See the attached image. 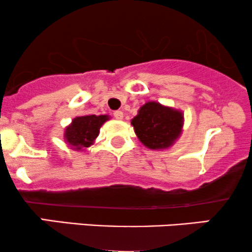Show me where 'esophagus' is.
Listing matches in <instances>:
<instances>
[{
	"mask_svg": "<svg viewBox=\"0 0 252 252\" xmlns=\"http://www.w3.org/2000/svg\"><path fill=\"white\" fill-rule=\"evenodd\" d=\"M113 115H114L115 119H118V120H121L124 118V113L121 111H115L114 113H113Z\"/></svg>",
	"mask_w": 252,
	"mask_h": 252,
	"instance_id": "esophagus-1",
	"label": "esophagus"
}]
</instances>
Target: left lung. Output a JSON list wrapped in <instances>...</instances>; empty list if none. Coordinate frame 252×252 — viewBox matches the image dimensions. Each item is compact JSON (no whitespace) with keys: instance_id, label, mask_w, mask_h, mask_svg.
<instances>
[{"instance_id":"obj_1","label":"left lung","mask_w":252,"mask_h":252,"mask_svg":"<svg viewBox=\"0 0 252 252\" xmlns=\"http://www.w3.org/2000/svg\"><path fill=\"white\" fill-rule=\"evenodd\" d=\"M184 117L180 111L159 102H146L138 111L131 124L139 140L151 150L172 146L180 137Z\"/></svg>"}]
</instances>
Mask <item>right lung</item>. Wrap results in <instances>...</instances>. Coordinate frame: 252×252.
<instances>
[{"instance_id":"1","label":"right lung","mask_w":252,"mask_h":252,"mask_svg":"<svg viewBox=\"0 0 252 252\" xmlns=\"http://www.w3.org/2000/svg\"><path fill=\"white\" fill-rule=\"evenodd\" d=\"M109 119L108 115H85L76 117L64 129V139L75 150L90 147L99 135L100 127Z\"/></svg>"}]
</instances>
